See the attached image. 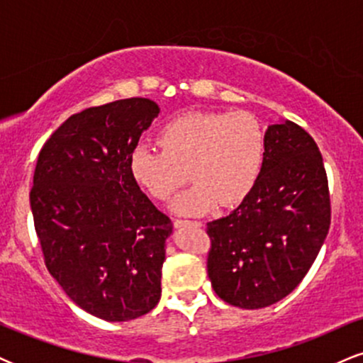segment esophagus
<instances>
[{
	"label": "esophagus",
	"mask_w": 363,
	"mask_h": 363,
	"mask_svg": "<svg viewBox=\"0 0 363 363\" xmlns=\"http://www.w3.org/2000/svg\"><path fill=\"white\" fill-rule=\"evenodd\" d=\"M186 225H196V227H199V225H201V222H189V220H179V218L174 220V227H176V228L186 227Z\"/></svg>",
	"instance_id": "esophagus-1"
}]
</instances>
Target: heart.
I'll return each instance as SVG.
<instances>
[{
    "mask_svg": "<svg viewBox=\"0 0 363 363\" xmlns=\"http://www.w3.org/2000/svg\"><path fill=\"white\" fill-rule=\"evenodd\" d=\"M157 150L138 145L129 155L131 176L150 196L174 201L181 215H203L216 203L240 201L259 177L266 152L262 126L247 112H186L158 133Z\"/></svg>",
    "mask_w": 363,
    "mask_h": 363,
    "instance_id": "obj_1",
    "label": "heart"
}]
</instances>
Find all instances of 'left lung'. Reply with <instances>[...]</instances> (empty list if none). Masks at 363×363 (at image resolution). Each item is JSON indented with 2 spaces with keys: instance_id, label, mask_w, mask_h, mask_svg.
Instances as JSON below:
<instances>
[{
  "instance_id": "8db88e82",
  "label": "left lung",
  "mask_w": 363,
  "mask_h": 363,
  "mask_svg": "<svg viewBox=\"0 0 363 363\" xmlns=\"http://www.w3.org/2000/svg\"><path fill=\"white\" fill-rule=\"evenodd\" d=\"M264 162L244 201L206 225L208 277L240 309L277 303L303 280L331 223L328 176L318 145L291 121L266 131Z\"/></svg>"
}]
</instances>
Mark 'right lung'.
I'll use <instances>...</instances> for the list:
<instances>
[{
    "label": "right lung",
    "instance_id": "obj_1",
    "mask_svg": "<svg viewBox=\"0 0 363 363\" xmlns=\"http://www.w3.org/2000/svg\"><path fill=\"white\" fill-rule=\"evenodd\" d=\"M158 106L133 97L73 114L37 158L30 208L45 268L72 301L111 323L160 301L172 222L129 170Z\"/></svg>",
    "mask_w": 363,
    "mask_h": 363
}]
</instances>
